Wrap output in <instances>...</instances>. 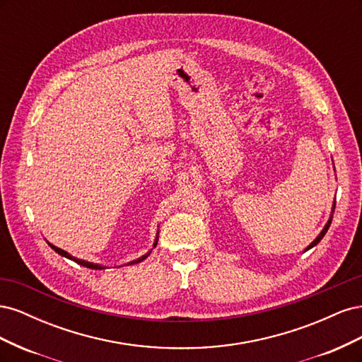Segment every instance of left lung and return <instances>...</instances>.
<instances>
[{"instance_id": "1", "label": "left lung", "mask_w": 362, "mask_h": 362, "mask_svg": "<svg viewBox=\"0 0 362 362\" xmlns=\"http://www.w3.org/2000/svg\"><path fill=\"white\" fill-rule=\"evenodd\" d=\"M334 210H335V202H334V205H332V213H334ZM332 213H331V217H329V221H327V223H326V225H325V228L322 229V233H320L319 235H317V237H315V240H314V242H313V243H311V245H310L308 247H306L305 250H308V249L314 247V246H315L317 243H319V242H320V240H322V238L325 237V234L327 233V229H329V226H331V222H332Z\"/></svg>"}]
</instances>
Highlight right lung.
Segmentation results:
<instances>
[{
  "mask_svg": "<svg viewBox=\"0 0 362 362\" xmlns=\"http://www.w3.org/2000/svg\"><path fill=\"white\" fill-rule=\"evenodd\" d=\"M157 242H158V231H157V238H156V242H154V247L157 246ZM54 250L57 252L59 255H62V257H64V258H68V259H72V261H75L76 264H80V266H84V267H87V269H93V270H103V269H105L104 266H101V264H95V262H90V261H84V259H80V258H75V257H72L71 254H68L66 250H63V249H60V247H57V246H54V245H51V243H48ZM149 254H151V250L148 252V254H145V255H141L140 258H137V259H134V261H131V262H128V264H137V262H140V261H144V259H146L148 257H149Z\"/></svg>",
  "mask_w": 362,
  "mask_h": 362,
  "instance_id": "right-lung-1",
  "label": "right lung"
}]
</instances>
